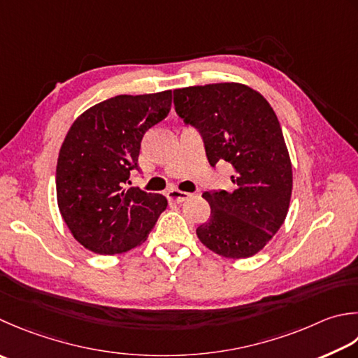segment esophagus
<instances>
[{"mask_svg": "<svg viewBox=\"0 0 358 358\" xmlns=\"http://www.w3.org/2000/svg\"><path fill=\"white\" fill-rule=\"evenodd\" d=\"M189 197H191V194L183 192V191H178V189H169V191H167V199L172 200V201L181 203V201L187 200Z\"/></svg>", "mask_w": 358, "mask_h": 358, "instance_id": "obj_1", "label": "esophagus"}]
</instances>
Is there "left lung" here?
<instances>
[{"label": "left lung", "instance_id": "obj_1", "mask_svg": "<svg viewBox=\"0 0 358 358\" xmlns=\"http://www.w3.org/2000/svg\"><path fill=\"white\" fill-rule=\"evenodd\" d=\"M185 124L197 129L209 164L233 166V187L203 192L211 215L197 228L201 243L223 257L261 251L285 220L292 197V163L275 111L242 83H209L173 91Z\"/></svg>", "mask_w": 358, "mask_h": 358}]
</instances>
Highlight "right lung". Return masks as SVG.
Returning a JSON list of instances; mask_svg holds the SVG:
<instances>
[{"label": "right lung", "mask_w": 358, "mask_h": 358, "mask_svg": "<svg viewBox=\"0 0 358 358\" xmlns=\"http://www.w3.org/2000/svg\"><path fill=\"white\" fill-rule=\"evenodd\" d=\"M171 105V90L115 96L68 130L55 171L57 203L74 239L93 253L119 255L141 245L167 208L164 195L130 185L144 133Z\"/></svg>", "instance_id": "obj_1"}]
</instances>
